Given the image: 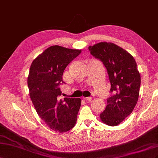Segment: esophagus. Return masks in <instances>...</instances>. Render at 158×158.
<instances>
[{
    "label": "esophagus",
    "mask_w": 158,
    "mask_h": 158,
    "mask_svg": "<svg viewBox=\"0 0 158 158\" xmlns=\"http://www.w3.org/2000/svg\"><path fill=\"white\" fill-rule=\"evenodd\" d=\"M85 100H86L87 101L90 102V101H92V97H88L85 98Z\"/></svg>",
    "instance_id": "1"
}]
</instances>
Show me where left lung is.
<instances>
[{"instance_id":"left-lung-1","label":"left lung","mask_w":158,"mask_h":158,"mask_svg":"<svg viewBox=\"0 0 158 158\" xmlns=\"http://www.w3.org/2000/svg\"><path fill=\"white\" fill-rule=\"evenodd\" d=\"M89 50L106 68L111 95L100 118L114 127L132 113L137 103L141 78L136 62L128 52L112 43H98L89 46Z\"/></svg>"}]
</instances>
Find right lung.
<instances>
[{"label": "right lung", "instance_id": "1", "mask_svg": "<svg viewBox=\"0 0 158 158\" xmlns=\"http://www.w3.org/2000/svg\"><path fill=\"white\" fill-rule=\"evenodd\" d=\"M81 52L59 46L47 48L31 63L28 85L38 114L56 132L69 131L75 125L81 99L61 98L60 89L66 67Z\"/></svg>", "mask_w": 158, "mask_h": 158}]
</instances>
